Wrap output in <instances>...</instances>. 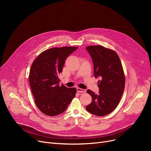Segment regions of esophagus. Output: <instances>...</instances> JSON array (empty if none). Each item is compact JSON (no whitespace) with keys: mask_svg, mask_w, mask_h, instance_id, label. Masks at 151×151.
<instances>
[{"mask_svg":"<svg viewBox=\"0 0 151 151\" xmlns=\"http://www.w3.org/2000/svg\"><path fill=\"white\" fill-rule=\"evenodd\" d=\"M77 92H80V93H85V92H86V89H83L78 88H77Z\"/></svg>","mask_w":151,"mask_h":151,"instance_id":"esophagus-1","label":"esophagus"}]
</instances>
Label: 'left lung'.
<instances>
[{
    "instance_id": "1",
    "label": "left lung",
    "mask_w": 151,
    "mask_h": 151,
    "mask_svg": "<svg viewBox=\"0 0 151 151\" xmlns=\"http://www.w3.org/2000/svg\"><path fill=\"white\" fill-rule=\"evenodd\" d=\"M93 63L95 78L98 81L99 93L96 94L88 89L92 101L86 106L90 113L104 116L111 113L117 106L123 94L125 78L121 60L117 53L100 45L86 47Z\"/></svg>"
}]
</instances>
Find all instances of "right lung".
I'll use <instances>...</instances> for the list:
<instances>
[{"label": "right lung", "mask_w": 151, "mask_h": 151, "mask_svg": "<svg viewBox=\"0 0 151 151\" xmlns=\"http://www.w3.org/2000/svg\"><path fill=\"white\" fill-rule=\"evenodd\" d=\"M78 47H52L38 55L32 64L29 83L35 103L43 114L54 116L65 111L75 97L76 89L59 85L65 59Z\"/></svg>", "instance_id": "right-lung-1"}]
</instances>
